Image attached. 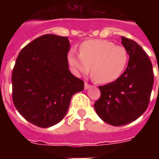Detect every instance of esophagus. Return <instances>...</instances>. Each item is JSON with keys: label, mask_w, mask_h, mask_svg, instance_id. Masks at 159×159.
<instances>
[{"label": "esophagus", "mask_w": 159, "mask_h": 159, "mask_svg": "<svg viewBox=\"0 0 159 159\" xmlns=\"http://www.w3.org/2000/svg\"><path fill=\"white\" fill-rule=\"evenodd\" d=\"M91 87H92V85H90L89 83H85V84H84V89H89Z\"/></svg>", "instance_id": "esophagus-1"}]
</instances>
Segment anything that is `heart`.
I'll use <instances>...</instances> for the list:
<instances>
[{
	"instance_id": "b5f03b06",
	"label": "heart",
	"mask_w": 159,
	"mask_h": 159,
	"mask_svg": "<svg viewBox=\"0 0 159 159\" xmlns=\"http://www.w3.org/2000/svg\"><path fill=\"white\" fill-rule=\"evenodd\" d=\"M69 64L76 73L89 72L100 83H109L119 77L129 62L126 48L107 40H90L80 46V54L69 53Z\"/></svg>"
}]
</instances>
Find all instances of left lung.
Returning a JSON list of instances; mask_svg holds the SVG:
<instances>
[{"label":"left lung","mask_w":159,"mask_h":159,"mask_svg":"<svg viewBox=\"0 0 159 159\" xmlns=\"http://www.w3.org/2000/svg\"><path fill=\"white\" fill-rule=\"evenodd\" d=\"M129 55L125 71L116 81L100 86V97L94 103L98 116L113 126L132 123L147 110L154 78L152 65L139 44L122 36Z\"/></svg>","instance_id":"1"}]
</instances>
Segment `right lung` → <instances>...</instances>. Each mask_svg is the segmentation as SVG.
<instances>
[{
    "instance_id": "right-lung-1",
    "label": "right lung",
    "mask_w": 159,
    "mask_h": 159,
    "mask_svg": "<svg viewBox=\"0 0 159 159\" xmlns=\"http://www.w3.org/2000/svg\"><path fill=\"white\" fill-rule=\"evenodd\" d=\"M68 37L47 34L27 44L16 59L12 74V101L28 122L41 128L59 123L73 94L84 82L69 70Z\"/></svg>"
}]
</instances>
